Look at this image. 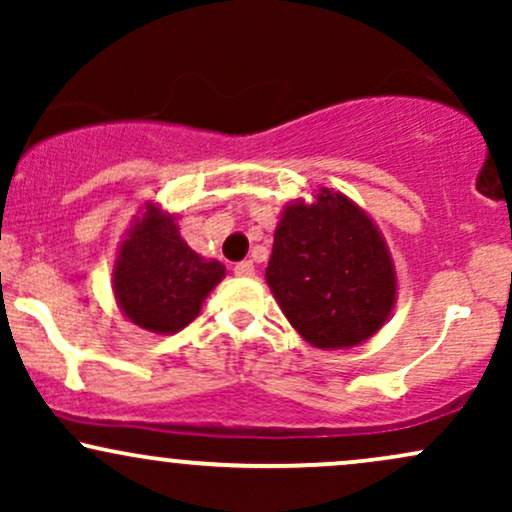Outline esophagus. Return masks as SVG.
I'll return each mask as SVG.
<instances>
[{
	"label": "esophagus",
	"mask_w": 512,
	"mask_h": 512,
	"mask_svg": "<svg viewBox=\"0 0 512 512\" xmlns=\"http://www.w3.org/2000/svg\"><path fill=\"white\" fill-rule=\"evenodd\" d=\"M233 272H236V276H243V279H250V276H255V264L250 260H243L233 267Z\"/></svg>",
	"instance_id": "esophagus-1"
}]
</instances>
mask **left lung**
Returning <instances> with one entry per match:
<instances>
[{"label":"left lung","instance_id":"8db88e82","mask_svg":"<svg viewBox=\"0 0 512 512\" xmlns=\"http://www.w3.org/2000/svg\"><path fill=\"white\" fill-rule=\"evenodd\" d=\"M313 197L291 199L281 211L264 279L305 342L351 349L373 337L395 308V262L354 199L327 187Z\"/></svg>","mask_w":512,"mask_h":512}]
</instances>
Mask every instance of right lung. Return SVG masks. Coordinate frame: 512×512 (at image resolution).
<instances>
[{
    "mask_svg": "<svg viewBox=\"0 0 512 512\" xmlns=\"http://www.w3.org/2000/svg\"><path fill=\"white\" fill-rule=\"evenodd\" d=\"M178 216L149 202L127 228L113 264L117 308L154 334L190 325L204 298L226 276L219 260L197 255L180 236Z\"/></svg>",
    "mask_w": 512,
    "mask_h": 512,
    "instance_id": "obj_1",
    "label": "right lung"
}]
</instances>
